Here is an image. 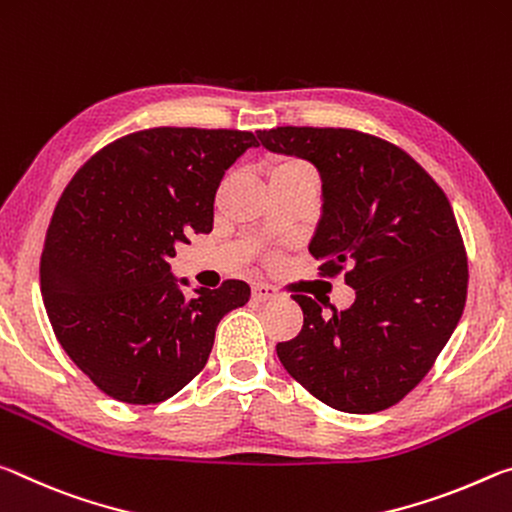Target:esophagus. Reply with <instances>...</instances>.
<instances>
[{"label":"esophagus","mask_w":512,"mask_h":512,"mask_svg":"<svg viewBox=\"0 0 512 512\" xmlns=\"http://www.w3.org/2000/svg\"><path fill=\"white\" fill-rule=\"evenodd\" d=\"M251 297L263 304V301H270L274 297H279V292H276L272 286H267V283H256V286L251 288Z\"/></svg>","instance_id":"esophagus-1"}]
</instances>
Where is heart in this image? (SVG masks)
Segmentation results:
<instances>
[{
    "mask_svg": "<svg viewBox=\"0 0 512 512\" xmlns=\"http://www.w3.org/2000/svg\"><path fill=\"white\" fill-rule=\"evenodd\" d=\"M272 172H311V170H308L304 163L292 161V158H290V161H281L279 165H274Z\"/></svg>",
    "mask_w": 512,
    "mask_h": 512,
    "instance_id": "1",
    "label": "heart"
}]
</instances>
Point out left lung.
I'll list each match as a JSON object with an SVG mask.
<instances>
[{"mask_svg": "<svg viewBox=\"0 0 512 512\" xmlns=\"http://www.w3.org/2000/svg\"><path fill=\"white\" fill-rule=\"evenodd\" d=\"M274 154L313 163L322 213L308 251L324 274L356 290L345 311L292 295L297 338L276 345L281 365L342 413H379L431 370L463 315L467 256L451 204L404 149L354 129L258 131Z\"/></svg>", "mask_w": 512, "mask_h": 512, "instance_id": "8db88e82", "label": "left lung"}]
</instances>
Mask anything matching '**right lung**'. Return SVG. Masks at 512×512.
Here are the masks:
<instances>
[{"label": "right lung", "instance_id": "1", "mask_svg": "<svg viewBox=\"0 0 512 512\" xmlns=\"http://www.w3.org/2000/svg\"><path fill=\"white\" fill-rule=\"evenodd\" d=\"M249 131L158 127L111 142L58 199L40 292L74 365L124 404H158L204 370L217 324L245 306V281L195 288L170 270L177 245L213 229L224 172Z\"/></svg>", "mask_w": 512, "mask_h": 512}]
</instances>
